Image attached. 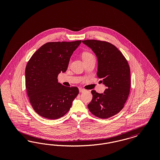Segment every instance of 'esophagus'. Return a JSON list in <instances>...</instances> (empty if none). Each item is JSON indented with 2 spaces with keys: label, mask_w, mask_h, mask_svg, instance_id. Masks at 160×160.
Instances as JSON below:
<instances>
[{
  "label": "esophagus",
  "mask_w": 160,
  "mask_h": 160,
  "mask_svg": "<svg viewBox=\"0 0 160 160\" xmlns=\"http://www.w3.org/2000/svg\"><path fill=\"white\" fill-rule=\"evenodd\" d=\"M79 91H80V92H83L85 91V89H82V88H79Z\"/></svg>",
  "instance_id": "obj_1"
}]
</instances>
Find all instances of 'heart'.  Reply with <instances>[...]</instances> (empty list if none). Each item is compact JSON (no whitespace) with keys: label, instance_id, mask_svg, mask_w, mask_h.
Here are the masks:
<instances>
[{"label":"heart","instance_id":"b5f03b06","mask_svg":"<svg viewBox=\"0 0 160 160\" xmlns=\"http://www.w3.org/2000/svg\"><path fill=\"white\" fill-rule=\"evenodd\" d=\"M92 57H93V55L91 53H90L89 52H84L82 54V59L83 60H85V59H88L89 58H91Z\"/></svg>","mask_w":160,"mask_h":160}]
</instances>
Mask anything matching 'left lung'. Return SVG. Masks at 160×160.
<instances>
[{
  "label": "left lung",
  "mask_w": 160,
  "mask_h": 160,
  "mask_svg": "<svg viewBox=\"0 0 160 160\" xmlns=\"http://www.w3.org/2000/svg\"><path fill=\"white\" fill-rule=\"evenodd\" d=\"M82 42L95 54L98 61L97 76L106 86L103 93L92 91L91 102L88 105L95 116L106 119L118 113L124 106L130 90V69L122 53L113 44L97 40Z\"/></svg>",
  "instance_id": "1"
}]
</instances>
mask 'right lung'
<instances>
[{"label": "right lung", "mask_w": 160, "mask_h": 160, "mask_svg": "<svg viewBox=\"0 0 160 160\" xmlns=\"http://www.w3.org/2000/svg\"><path fill=\"white\" fill-rule=\"evenodd\" d=\"M82 41L51 42L32 55L25 70L26 88L31 105L39 115L56 119L66 114L78 94L77 87H66L58 76L65 72L71 56Z\"/></svg>", "instance_id": "1"}]
</instances>
